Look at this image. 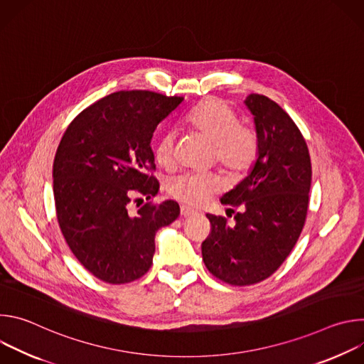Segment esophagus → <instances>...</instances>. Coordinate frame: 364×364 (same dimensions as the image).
Here are the masks:
<instances>
[{
	"label": "esophagus",
	"mask_w": 364,
	"mask_h": 364,
	"mask_svg": "<svg viewBox=\"0 0 364 364\" xmlns=\"http://www.w3.org/2000/svg\"><path fill=\"white\" fill-rule=\"evenodd\" d=\"M180 215H181V218H190V216H194L196 212L193 209H190V207H187V205H181Z\"/></svg>",
	"instance_id": "34e87169"
}]
</instances>
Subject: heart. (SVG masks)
Segmentation results:
<instances>
[{
    "mask_svg": "<svg viewBox=\"0 0 364 364\" xmlns=\"http://www.w3.org/2000/svg\"><path fill=\"white\" fill-rule=\"evenodd\" d=\"M187 127L213 144V160L225 170L240 174L247 171L257 159L259 136L255 128L239 124L236 111L219 97H209L190 109L184 118ZM177 132L164 131L154 146V159L170 167L174 161ZM223 186L216 173H184L167 184L168 194L176 200L200 207L209 201Z\"/></svg>",
    "mask_w": 364,
    "mask_h": 364,
    "instance_id": "b5f03b06",
    "label": "heart"
}]
</instances>
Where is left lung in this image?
I'll return each mask as SVG.
<instances>
[{"instance_id": "left-lung-1", "label": "left lung", "mask_w": 364, "mask_h": 364, "mask_svg": "<svg viewBox=\"0 0 364 364\" xmlns=\"http://www.w3.org/2000/svg\"><path fill=\"white\" fill-rule=\"evenodd\" d=\"M245 103L255 117L257 160L220 200L242 212L233 225L207 215L212 230L201 243L205 268L235 287L261 282L282 265L305 225L311 187L308 146L291 117L265 95L250 93Z\"/></svg>"}]
</instances>
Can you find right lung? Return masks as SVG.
Instances as JSON below:
<instances>
[{
  "mask_svg": "<svg viewBox=\"0 0 364 364\" xmlns=\"http://www.w3.org/2000/svg\"><path fill=\"white\" fill-rule=\"evenodd\" d=\"M184 97L119 90L92 103L68 127L53 163L56 215L72 253L97 279L121 285L152 265L155 232L173 223L176 201L152 203L160 183L151 138ZM150 201L135 214L133 197Z\"/></svg>",
  "mask_w": 364,
  "mask_h": 364,
  "instance_id": "add662e5",
  "label": "right lung"
}]
</instances>
